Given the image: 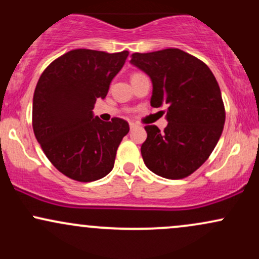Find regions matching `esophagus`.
<instances>
[{"instance_id":"obj_1","label":"esophagus","mask_w":259,"mask_h":259,"mask_svg":"<svg viewBox=\"0 0 259 259\" xmlns=\"http://www.w3.org/2000/svg\"><path fill=\"white\" fill-rule=\"evenodd\" d=\"M129 125H130V130L135 129V127H136V124H135V123H133V121H130V123H129Z\"/></svg>"}]
</instances>
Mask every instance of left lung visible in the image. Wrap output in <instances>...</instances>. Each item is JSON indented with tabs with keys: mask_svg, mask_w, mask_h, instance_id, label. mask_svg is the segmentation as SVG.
<instances>
[{
	"mask_svg": "<svg viewBox=\"0 0 259 259\" xmlns=\"http://www.w3.org/2000/svg\"><path fill=\"white\" fill-rule=\"evenodd\" d=\"M130 62L152 80L151 106H168L164 132L145 126V164L165 179L189 177L208 159L224 127L225 108L214 75L207 64L179 49L133 53Z\"/></svg>",
	"mask_w": 259,
	"mask_h": 259,
	"instance_id": "obj_1",
	"label": "left lung"
}]
</instances>
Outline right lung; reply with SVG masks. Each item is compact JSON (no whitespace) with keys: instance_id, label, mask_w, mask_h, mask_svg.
Here are the masks:
<instances>
[{"instance_id":"1","label":"right lung","mask_w":259,"mask_h":259,"mask_svg":"<svg viewBox=\"0 0 259 259\" xmlns=\"http://www.w3.org/2000/svg\"><path fill=\"white\" fill-rule=\"evenodd\" d=\"M129 52L79 49L52 62L38 79L32 100V129L50 162L70 179L90 183L113 169L118 146L129 133L121 118L94 117L97 99H105L111 81Z\"/></svg>"}]
</instances>
